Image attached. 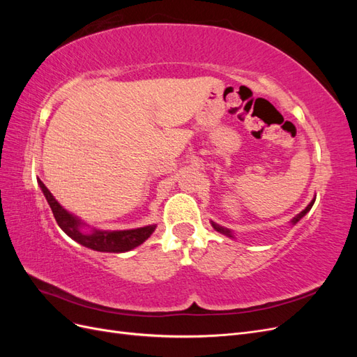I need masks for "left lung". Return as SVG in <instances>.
<instances>
[{
    "instance_id": "1",
    "label": "left lung",
    "mask_w": 357,
    "mask_h": 357,
    "mask_svg": "<svg viewBox=\"0 0 357 357\" xmlns=\"http://www.w3.org/2000/svg\"><path fill=\"white\" fill-rule=\"evenodd\" d=\"M314 201L316 199H312L310 204H308V207L305 208V210H302L298 215H296V218H294V219H291V223H296V222H299L302 218H304V215L311 210V207H312V204H314ZM213 228L215 229V231H218V232H222V234H225V235H229V236H232V234H231V231L229 229H226V228H222V226H219V225H215V223H213Z\"/></svg>"
}]
</instances>
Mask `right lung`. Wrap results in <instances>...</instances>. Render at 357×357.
<instances>
[{"mask_svg":"<svg viewBox=\"0 0 357 357\" xmlns=\"http://www.w3.org/2000/svg\"><path fill=\"white\" fill-rule=\"evenodd\" d=\"M38 185L45 193V197L50 205L52 213L55 215V220L59 225V228L66 232L74 241L79 244L89 247L96 252H107V253H122L128 252L131 248L143 244L156 226H144V228L138 229H129V231H114V232H102V231H93L92 234H83L80 231V222L71 215L67 210H63L59 202L53 198L49 189L45 186V183L38 180Z\"/></svg>","mask_w":357,"mask_h":357,"instance_id":"right-lung-1","label":"right lung"}]
</instances>
